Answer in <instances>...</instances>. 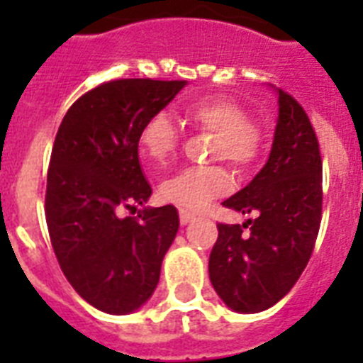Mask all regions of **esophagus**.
Wrapping results in <instances>:
<instances>
[{"mask_svg": "<svg viewBox=\"0 0 363 363\" xmlns=\"http://www.w3.org/2000/svg\"><path fill=\"white\" fill-rule=\"evenodd\" d=\"M179 218H181V224H182V226H184V224H188V222H192L194 215H192V213H190V211L181 209V211H179Z\"/></svg>", "mask_w": 363, "mask_h": 363, "instance_id": "obj_1", "label": "esophagus"}]
</instances>
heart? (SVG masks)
Masks as SVG:
<instances>
[{
  "instance_id": "1",
  "label": "heart",
  "mask_w": 363,
  "mask_h": 363,
  "mask_svg": "<svg viewBox=\"0 0 363 363\" xmlns=\"http://www.w3.org/2000/svg\"><path fill=\"white\" fill-rule=\"evenodd\" d=\"M188 122L199 130L216 133L215 158L228 160L235 167H248L258 158L262 131L248 121L247 111L228 98L199 99L184 109ZM179 130L167 113H154L139 131L141 156L154 167H162L179 148ZM232 175L224 167H188L162 182L160 198L181 209L199 211L211 199L232 190Z\"/></svg>"
}]
</instances>
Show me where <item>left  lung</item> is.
Segmentation results:
<instances>
[{
	"instance_id": "obj_1",
	"label": "left lung",
	"mask_w": 363,
	"mask_h": 363,
	"mask_svg": "<svg viewBox=\"0 0 363 363\" xmlns=\"http://www.w3.org/2000/svg\"><path fill=\"white\" fill-rule=\"evenodd\" d=\"M275 92L279 116L269 158L222 203L256 216L242 226L218 224L209 258L213 288L235 313H259L281 301L303 273L320 228L322 160L315 130L292 96Z\"/></svg>"
}]
</instances>
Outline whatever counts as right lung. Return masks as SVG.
Returning <instances> with one entry per match:
<instances>
[{
	"label": "right lung",
	"mask_w": 363,
	"mask_h": 363,
	"mask_svg": "<svg viewBox=\"0 0 363 363\" xmlns=\"http://www.w3.org/2000/svg\"><path fill=\"white\" fill-rule=\"evenodd\" d=\"M184 86L104 82L71 105L54 139L45 198L54 254L75 292L109 315L147 303L179 232L173 205L145 207L152 188L139 164V131ZM137 204V217L120 216Z\"/></svg>",
	"instance_id": "right-lung-1"
}]
</instances>
